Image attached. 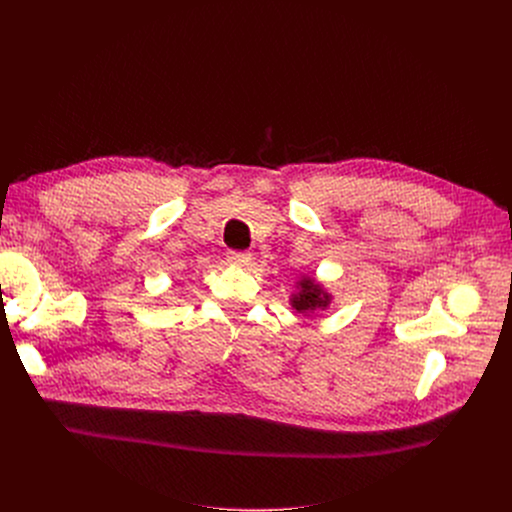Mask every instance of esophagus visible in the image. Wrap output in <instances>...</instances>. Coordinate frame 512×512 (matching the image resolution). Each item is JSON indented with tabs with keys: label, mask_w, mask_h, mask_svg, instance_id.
<instances>
[{
	"label": "esophagus",
	"mask_w": 512,
	"mask_h": 512,
	"mask_svg": "<svg viewBox=\"0 0 512 512\" xmlns=\"http://www.w3.org/2000/svg\"><path fill=\"white\" fill-rule=\"evenodd\" d=\"M227 259L231 265H237V267H247L251 263V253H245V251H229L227 253Z\"/></svg>",
	"instance_id": "34e87169"
}]
</instances>
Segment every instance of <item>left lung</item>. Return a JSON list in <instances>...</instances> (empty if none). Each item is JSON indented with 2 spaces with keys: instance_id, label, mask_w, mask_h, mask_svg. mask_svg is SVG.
<instances>
[{
  "instance_id": "1",
  "label": "left lung",
  "mask_w": 512,
  "mask_h": 512,
  "mask_svg": "<svg viewBox=\"0 0 512 512\" xmlns=\"http://www.w3.org/2000/svg\"><path fill=\"white\" fill-rule=\"evenodd\" d=\"M334 296L314 275H300L294 281V291L289 296L291 310H296L304 318H314V314L330 308Z\"/></svg>"
}]
</instances>
